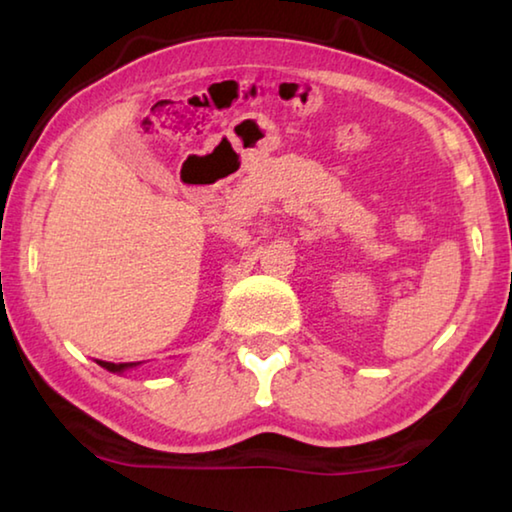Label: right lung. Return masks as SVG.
I'll return each mask as SVG.
<instances>
[{
	"mask_svg": "<svg viewBox=\"0 0 512 512\" xmlns=\"http://www.w3.org/2000/svg\"><path fill=\"white\" fill-rule=\"evenodd\" d=\"M101 368H106V370H110V372H124V370H128V368H135V366H140V361L137 363H112V361H97Z\"/></svg>",
	"mask_w": 512,
	"mask_h": 512,
	"instance_id": "1",
	"label": "right lung"
}]
</instances>
